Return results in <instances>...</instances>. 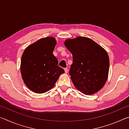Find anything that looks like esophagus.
<instances>
[{"label": "esophagus", "mask_w": 129, "mask_h": 129, "mask_svg": "<svg viewBox=\"0 0 129 129\" xmlns=\"http://www.w3.org/2000/svg\"><path fill=\"white\" fill-rule=\"evenodd\" d=\"M64 71H65V73H67L68 72V68H64Z\"/></svg>", "instance_id": "obj_1"}]
</instances>
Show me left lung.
<instances>
[{"label":"left lung","instance_id":"left-lung-1","mask_svg":"<svg viewBox=\"0 0 129 129\" xmlns=\"http://www.w3.org/2000/svg\"><path fill=\"white\" fill-rule=\"evenodd\" d=\"M64 45L73 56L69 75L76 88L86 95L101 90L109 74V57L106 50L82 36L67 39Z\"/></svg>","mask_w":129,"mask_h":129}]
</instances>
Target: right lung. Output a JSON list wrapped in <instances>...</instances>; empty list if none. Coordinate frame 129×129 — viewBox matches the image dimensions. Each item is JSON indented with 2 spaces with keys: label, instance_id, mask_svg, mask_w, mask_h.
Masks as SVG:
<instances>
[{
  "label": "right lung",
  "instance_id": "add662e5",
  "mask_svg": "<svg viewBox=\"0 0 129 129\" xmlns=\"http://www.w3.org/2000/svg\"><path fill=\"white\" fill-rule=\"evenodd\" d=\"M56 43L53 37L40 39L26 48L21 56L23 80L27 88L36 93L51 90L59 76L64 73L53 54Z\"/></svg>",
  "mask_w": 129,
  "mask_h": 129
}]
</instances>
